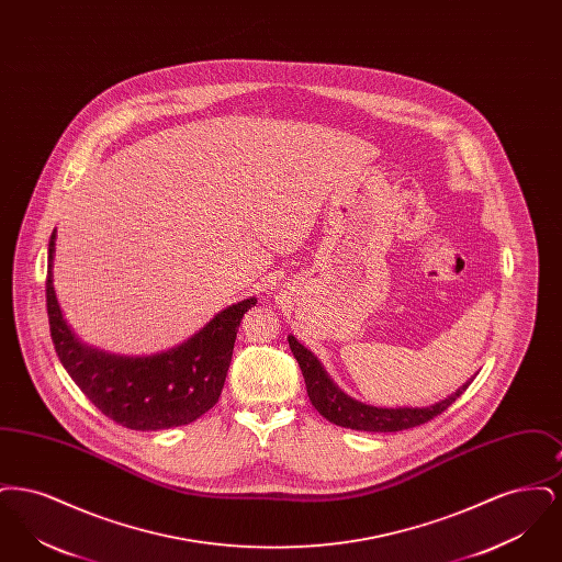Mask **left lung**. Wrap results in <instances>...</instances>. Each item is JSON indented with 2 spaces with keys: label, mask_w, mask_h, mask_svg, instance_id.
Here are the masks:
<instances>
[{
  "label": "left lung",
  "mask_w": 562,
  "mask_h": 562,
  "mask_svg": "<svg viewBox=\"0 0 562 562\" xmlns=\"http://www.w3.org/2000/svg\"><path fill=\"white\" fill-rule=\"evenodd\" d=\"M289 346L293 349V356L301 367L310 401L324 419L341 428L360 429V431H402V429L417 428L422 424H428L429 419L438 417L440 413H445L472 383L470 379L449 398L436 402L426 408H376L346 396L328 379L318 358L310 349L303 348L293 335L289 337Z\"/></svg>",
  "instance_id": "1"
}]
</instances>
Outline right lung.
<instances>
[{"label": "right lung", "mask_w": 562, "mask_h": 562, "mask_svg": "<svg viewBox=\"0 0 562 562\" xmlns=\"http://www.w3.org/2000/svg\"><path fill=\"white\" fill-rule=\"evenodd\" d=\"M56 229L48 241L46 307L54 349L67 373L111 422L124 428L168 429L186 426L213 408L229 371L241 316L255 296L216 314L179 348L149 358L111 356L86 348L63 321L53 286Z\"/></svg>", "instance_id": "right-lung-1"}]
</instances>
